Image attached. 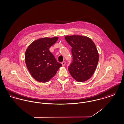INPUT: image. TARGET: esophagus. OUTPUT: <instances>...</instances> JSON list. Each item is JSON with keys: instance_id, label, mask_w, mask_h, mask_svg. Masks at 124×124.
<instances>
[{"instance_id": "obj_1", "label": "esophagus", "mask_w": 124, "mask_h": 124, "mask_svg": "<svg viewBox=\"0 0 124 124\" xmlns=\"http://www.w3.org/2000/svg\"><path fill=\"white\" fill-rule=\"evenodd\" d=\"M61 64H62V65L63 66H65V64H66V62H65V61H63Z\"/></svg>"}]
</instances>
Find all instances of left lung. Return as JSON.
Here are the masks:
<instances>
[{
  "label": "left lung",
  "instance_id": "left-lung-1",
  "mask_svg": "<svg viewBox=\"0 0 124 124\" xmlns=\"http://www.w3.org/2000/svg\"><path fill=\"white\" fill-rule=\"evenodd\" d=\"M65 39L72 47L73 61L69 66L71 76L78 82L89 79L96 69L99 54L94 42L83 36H66Z\"/></svg>",
  "mask_w": 124,
  "mask_h": 124
}]
</instances>
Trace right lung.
I'll return each mask as SVG.
<instances>
[{"mask_svg": "<svg viewBox=\"0 0 124 124\" xmlns=\"http://www.w3.org/2000/svg\"><path fill=\"white\" fill-rule=\"evenodd\" d=\"M58 39L56 37L39 39L30 44L26 51L27 67L32 77L39 82H48L62 66L49 49Z\"/></svg>", "mask_w": 124, "mask_h": 124, "instance_id": "obj_1", "label": "right lung"}]
</instances>
